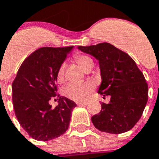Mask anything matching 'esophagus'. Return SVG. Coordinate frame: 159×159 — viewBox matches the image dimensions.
I'll list each match as a JSON object with an SVG mask.
<instances>
[{
  "instance_id": "obj_1",
  "label": "esophagus",
  "mask_w": 159,
  "mask_h": 159,
  "mask_svg": "<svg viewBox=\"0 0 159 159\" xmlns=\"http://www.w3.org/2000/svg\"><path fill=\"white\" fill-rule=\"evenodd\" d=\"M77 104L78 105V106H86V105L88 104V102H86V101H84V102H77Z\"/></svg>"
}]
</instances>
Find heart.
<instances>
[{
  "label": "heart",
  "mask_w": 159,
  "mask_h": 159,
  "mask_svg": "<svg viewBox=\"0 0 159 159\" xmlns=\"http://www.w3.org/2000/svg\"><path fill=\"white\" fill-rule=\"evenodd\" d=\"M74 59L85 71L90 69L94 65L93 60L86 55L77 54L74 57ZM65 65L62 64L57 73V79L59 82H62L65 79ZM94 89V83L90 82H71L64 88V94L66 97L74 101H82L89 97Z\"/></svg>",
  "instance_id": "obj_1"
}]
</instances>
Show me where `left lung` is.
Here are the masks:
<instances>
[{
  "label": "left lung",
  "instance_id": "left-lung-1",
  "mask_svg": "<svg viewBox=\"0 0 159 159\" xmlns=\"http://www.w3.org/2000/svg\"><path fill=\"white\" fill-rule=\"evenodd\" d=\"M77 49L98 60L102 78L98 94L110 97V102H102L101 111L91 117L94 127L111 134L129 131L140 120L148 101L143 73L129 55L108 43Z\"/></svg>",
  "mask_w": 159,
  "mask_h": 159
}]
</instances>
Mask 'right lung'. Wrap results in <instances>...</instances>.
<instances>
[{
    "instance_id": "1",
    "label": "right lung",
    "mask_w": 159,
    "mask_h": 159,
    "mask_svg": "<svg viewBox=\"0 0 159 159\" xmlns=\"http://www.w3.org/2000/svg\"><path fill=\"white\" fill-rule=\"evenodd\" d=\"M73 48H41L22 62L12 84L13 104L18 122L38 141H50L67 131L75 102L57 95V73ZM57 96L58 105L52 109L49 101Z\"/></svg>"
}]
</instances>
